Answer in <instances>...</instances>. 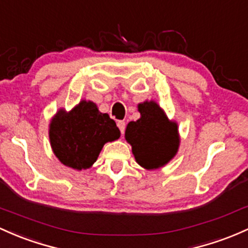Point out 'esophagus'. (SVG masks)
<instances>
[{"label":"esophagus","instance_id":"obj_1","mask_svg":"<svg viewBox=\"0 0 248 248\" xmlns=\"http://www.w3.org/2000/svg\"><path fill=\"white\" fill-rule=\"evenodd\" d=\"M117 126L119 127V130H121L122 134H124V131H125V122L124 121H118V123H117Z\"/></svg>","mask_w":248,"mask_h":248}]
</instances>
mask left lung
<instances>
[{"label": "left lung", "instance_id": "left-lung-1", "mask_svg": "<svg viewBox=\"0 0 248 248\" xmlns=\"http://www.w3.org/2000/svg\"><path fill=\"white\" fill-rule=\"evenodd\" d=\"M140 118L130 122L125 140L132 146L136 162L144 169L166 166L174 158L180 146L176 122L169 121L161 106L154 100L138 104Z\"/></svg>", "mask_w": 248, "mask_h": 248}]
</instances>
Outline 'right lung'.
<instances>
[{"mask_svg": "<svg viewBox=\"0 0 248 248\" xmlns=\"http://www.w3.org/2000/svg\"><path fill=\"white\" fill-rule=\"evenodd\" d=\"M121 137L116 122L93 102L81 100L71 111L60 108L49 124V140L58 159L72 169H89L105 143Z\"/></svg>", "mask_w": 248, "mask_h": 248, "instance_id": "add662e5", "label": "right lung"}]
</instances>
